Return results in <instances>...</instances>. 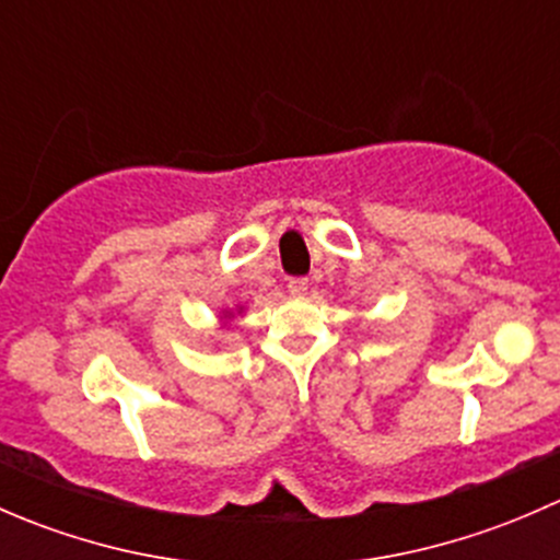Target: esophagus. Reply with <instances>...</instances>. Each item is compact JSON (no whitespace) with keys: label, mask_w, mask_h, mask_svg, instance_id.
<instances>
[{"label":"esophagus","mask_w":560,"mask_h":560,"mask_svg":"<svg viewBox=\"0 0 560 560\" xmlns=\"http://www.w3.org/2000/svg\"><path fill=\"white\" fill-rule=\"evenodd\" d=\"M287 290H290V295H306V292H308V279H303V276H298V279H290Z\"/></svg>","instance_id":"esophagus-1"}]
</instances>
